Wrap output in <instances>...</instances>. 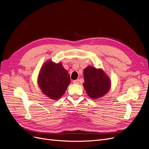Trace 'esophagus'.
<instances>
[{
    "label": "esophagus",
    "mask_w": 149,
    "mask_h": 149,
    "mask_svg": "<svg viewBox=\"0 0 149 149\" xmlns=\"http://www.w3.org/2000/svg\"><path fill=\"white\" fill-rule=\"evenodd\" d=\"M73 82V83H74V84H78V83H79V79H76V80H74Z\"/></svg>",
    "instance_id": "obj_1"
}]
</instances>
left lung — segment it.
<instances>
[{
	"label": "left lung",
	"mask_w": 149,
	"mask_h": 149,
	"mask_svg": "<svg viewBox=\"0 0 149 149\" xmlns=\"http://www.w3.org/2000/svg\"><path fill=\"white\" fill-rule=\"evenodd\" d=\"M83 86L88 95L97 100L108 93L111 86V80L102 69L88 66L84 70Z\"/></svg>",
	"instance_id": "8db88e82"
}]
</instances>
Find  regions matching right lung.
Wrapping results in <instances>:
<instances>
[{"mask_svg": "<svg viewBox=\"0 0 149 149\" xmlns=\"http://www.w3.org/2000/svg\"><path fill=\"white\" fill-rule=\"evenodd\" d=\"M38 84L42 93L53 100H58L65 93L70 84V75L61 63L47 61L38 76Z\"/></svg>", "mask_w": 149, "mask_h": 149, "instance_id": "obj_1", "label": "right lung"}]
</instances>
